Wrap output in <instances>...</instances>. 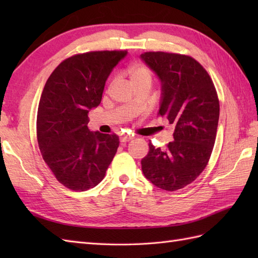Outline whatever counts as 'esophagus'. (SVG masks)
<instances>
[{"label": "esophagus", "mask_w": 258, "mask_h": 258, "mask_svg": "<svg viewBox=\"0 0 258 258\" xmlns=\"http://www.w3.org/2000/svg\"><path fill=\"white\" fill-rule=\"evenodd\" d=\"M133 140V138H132V136H127V135H126V136H123V138H120L119 139V141H120V143H122V144H125V143H127V142H130V141H132Z\"/></svg>", "instance_id": "1"}]
</instances>
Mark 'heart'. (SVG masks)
<instances>
[{
	"label": "heart",
	"mask_w": 258,
	"mask_h": 258,
	"mask_svg": "<svg viewBox=\"0 0 258 258\" xmlns=\"http://www.w3.org/2000/svg\"><path fill=\"white\" fill-rule=\"evenodd\" d=\"M126 76H127L128 83L133 89L142 84L151 85L153 81V74L151 72V70L142 64L131 65V67L126 70Z\"/></svg>",
	"instance_id": "b5f03b06"
}]
</instances>
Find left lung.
<instances>
[{
    "mask_svg": "<svg viewBox=\"0 0 258 258\" xmlns=\"http://www.w3.org/2000/svg\"><path fill=\"white\" fill-rule=\"evenodd\" d=\"M141 59L161 82L160 115L174 125L165 150L150 142L142 158L144 176L157 187L176 190L190 184L210 160L220 118V103L210 75L193 57L146 52Z\"/></svg>",
    "mask_w": 258,
    "mask_h": 258,
    "instance_id": "8db88e82",
    "label": "left lung"
}]
</instances>
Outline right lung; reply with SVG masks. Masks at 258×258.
<instances>
[{"mask_svg": "<svg viewBox=\"0 0 258 258\" xmlns=\"http://www.w3.org/2000/svg\"><path fill=\"white\" fill-rule=\"evenodd\" d=\"M126 51L79 54L53 71L42 92L36 134L43 160L65 187L86 190L101 182L117 151V135L89 128L109 74Z\"/></svg>", "mask_w": 258, "mask_h": 258, "instance_id": "add662e5", "label": "right lung"}]
</instances>
